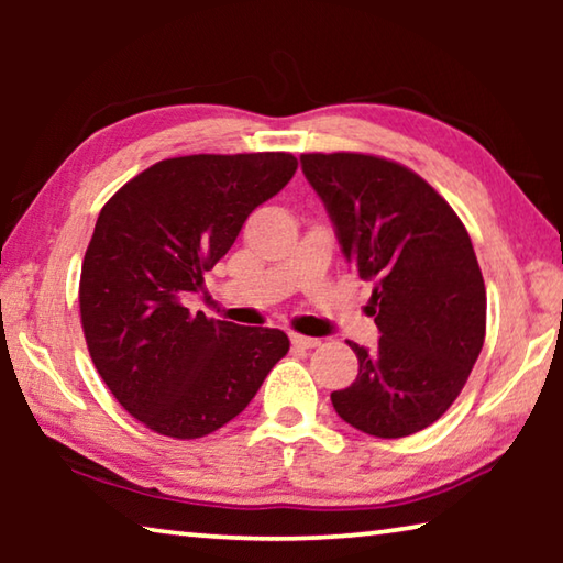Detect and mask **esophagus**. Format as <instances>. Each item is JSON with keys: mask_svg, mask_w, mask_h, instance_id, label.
<instances>
[{"mask_svg": "<svg viewBox=\"0 0 563 563\" xmlns=\"http://www.w3.org/2000/svg\"><path fill=\"white\" fill-rule=\"evenodd\" d=\"M290 342H292V347H300V350H312V347H318V345H320V340H318V338L298 335V332H292V335H290Z\"/></svg>", "mask_w": 563, "mask_h": 563, "instance_id": "obj_1", "label": "esophagus"}]
</instances>
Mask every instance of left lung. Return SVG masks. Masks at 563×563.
Instances as JSON below:
<instances>
[{"label": "left lung", "instance_id": "1", "mask_svg": "<svg viewBox=\"0 0 563 563\" xmlns=\"http://www.w3.org/2000/svg\"><path fill=\"white\" fill-rule=\"evenodd\" d=\"M347 263L375 285V350L347 342L357 379L332 393L355 430L397 440L460 397L487 332V290L460 216L422 176L369 154H302Z\"/></svg>", "mask_w": 563, "mask_h": 563}]
</instances>
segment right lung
<instances>
[{
    "instance_id": "obj_1",
    "label": "right lung",
    "mask_w": 563,
    "mask_h": 563,
    "mask_svg": "<svg viewBox=\"0 0 563 563\" xmlns=\"http://www.w3.org/2000/svg\"><path fill=\"white\" fill-rule=\"evenodd\" d=\"M295 168L283 151L166 158L101 208L81 263V328L111 395L148 430H221L290 350L283 330L194 316L186 298Z\"/></svg>"
}]
</instances>
